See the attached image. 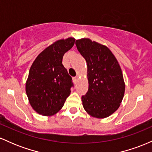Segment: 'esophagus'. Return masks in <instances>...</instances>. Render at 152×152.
<instances>
[{
  "label": "esophagus",
  "instance_id": "1",
  "mask_svg": "<svg viewBox=\"0 0 152 152\" xmlns=\"http://www.w3.org/2000/svg\"><path fill=\"white\" fill-rule=\"evenodd\" d=\"M78 76H76V77H74V78H73V81H74V83H77V81H78Z\"/></svg>",
  "mask_w": 152,
  "mask_h": 152
}]
</instances>
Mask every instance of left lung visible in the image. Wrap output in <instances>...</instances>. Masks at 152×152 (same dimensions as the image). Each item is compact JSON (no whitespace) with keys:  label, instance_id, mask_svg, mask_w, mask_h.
I'll list each match as a JSON object with an SVG mask.
<instances>
[{"label":"left lung","instance_id":"1","mask_svg":"<svg viewBox=\"0 0 152 152\" xmlns=\"http://www.w3.org/2000/svg\"><path fill=\"white\" fill-rule=\"evenodd\" d=\"M79 53L87 64L88 89L82 96L83 106L94 117L109 116L119 107L125 91L119 64L107 47L88 38L76 40Z\"/></svg>","mask_w":152,"mask_h":152}]
</instances>
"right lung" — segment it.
<instances>
[{"label": "right lung", "mask_w": 152, "mask_h": 152, "mask_svg": "<svg viewBox=\"0 0 152 152\" xmlns=\"http://www.w3.org/2000/svg\"><path fill=\"white\" fill-rule=\"evenodd\" d=\"M74 43V38L59 40L43 50L31 66L26 91L31 106L39 114H56L70 95L74 83L62 60Z\"/></svg>", "instance_id": "add662e5"}]
</instances>
